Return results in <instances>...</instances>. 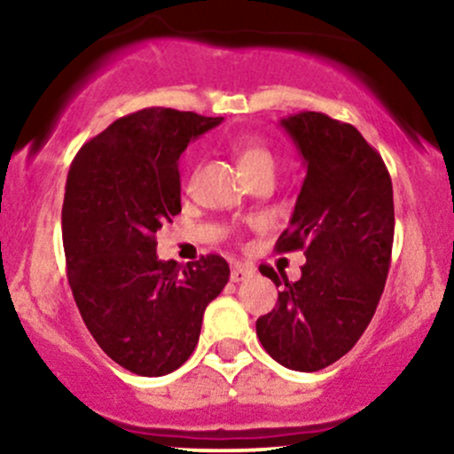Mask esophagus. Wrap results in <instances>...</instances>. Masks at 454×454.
<instances>
[{
	"label": "esophagus",
	"mask_w": 454,
	"mask_h": 454,
	"mask_svg": "<svg viewBox=\"0 0 454 454\" xmlns=\"http://www.w3.org/2000/svg\"><path fill=\"white\" fill-rule=\"evenodd\" d=\"M254 275V269H249V267H245V264H232V270H231V279L234 281V284H239V281H243V279H247V278H252Z\"/></svg>",
	"instance_id": "34e87169"
}]
</instances>
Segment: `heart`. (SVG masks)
I'll use <instances>...</instances> for the list:
<instances>
[{
  "mask_svg": "<svg viewBox=\"0 0 454 454\" xmlns=\"http://www.w3.org/2000/svg\"><path fill=\"white\" fill-rule=\"evenodd\" d=\"M234 155L245 175L256 173L260 168H273L275 155L264 140L258 137H239L234 140Z\"/></svg>",
  "mask_w": 454,
  "mask_h": 454,
  "instance_id": "1",
  "label": "heart"
}]
</instances>
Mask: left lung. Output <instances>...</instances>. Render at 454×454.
<instances>
[{
  "instance_id": "8db88e82",
  "label": "left lung",
  "mask_w": 454,
  "mask_h": 454,
  "mask_svg": "<svg viewBox=\"0 0 454 454\" xmlns=\"http://www.w3.org/2000/svg\"><path fill=\"white\" fill-rule=\"evenodd\" d=\"M281 128L307 175L275 249H303L307 260L299 281L260 267L284 288L258 317L256 335L284 367L317 372L350 352L376 314L393 252V184L382 155L350 123L307 111L281 119Z\"/></svg>"
}]
</instances>
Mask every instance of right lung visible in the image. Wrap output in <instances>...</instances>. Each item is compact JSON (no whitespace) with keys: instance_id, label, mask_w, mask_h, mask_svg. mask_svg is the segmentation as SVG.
Masks as SVG:
<instances>
[{"instance_id":"obj_1","label":"right lung","mask_w":454,"mask_h":454,"mask_svg":"<svg viewBox=\"0 0 454 454\" xmlns=\"http://www.w3.org/2000/svg\"><path fill=\"white\" fill-rule=\"evenodd\" d=\"M217 123L143 108L82 145L67 170L61 232L72 294L98 346L138 376H166L192 356L202 314L231 278L217 254L185 267L155 254V232L181 213V153Z\"/></svg>"}]
</instances>
